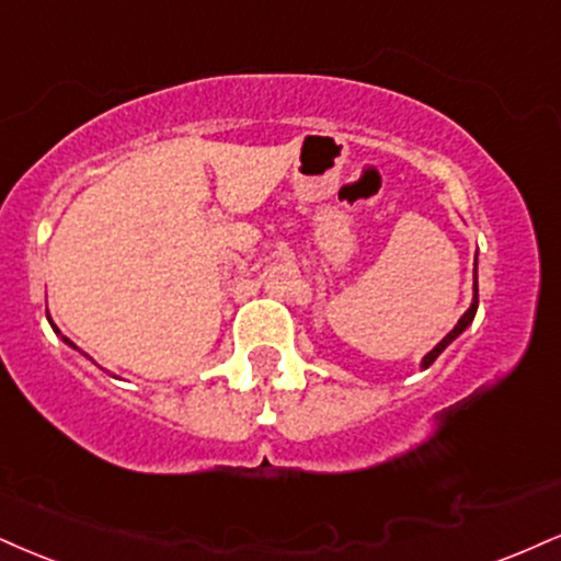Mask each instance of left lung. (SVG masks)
I'll list each match as a JSON object with an SVG mask.
<instances>
[{
	"instance_id": "1",
	"label": "left lung",
	"mask_w": 561,
	"mask_h": 561,
	"mask_svg": "<svg viewBox=\"0 0 561 561\" xmlns=\"http://www.w3.org/2000/svg\"><path fill=\"white\" fill-rule=\"evenodd\" d=\"M476 310H478V282H476V298H473V306H470L468 310H465V316H462V319H460V321H457V327H455V329H451V332H449L447 336H444V340H442V342H438V345H436L434 350H431V353H428L426 357H423V363H421V366H423V368H428V366H431V363H434V360H436V357H438V355H442V353H444V350H447V347L451 345V342H455V340H457V336H460V334L465 332V329H468V327H470V321H473V319H476Z\"/></svg>"
}]
</instances>
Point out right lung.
<instances>
[{"label": "right lung", "instance_id": "add662e5", "mask_svg": "<svg viewBox=\"0 0 561 561\" xmlns=\"http://www.w3.org/2000/svg\"><path fill=\"white\" fill-rule=\"evenodd\" d=\"M46 316H49V313H46ZM51 327H54V323H51ZM54 332H57V329H54ZM62 340L67 342V345H70V347H76V345H72V342L70 340H67V336H62Z\"/></svg>", "mask_w": 561, "mask_h": 561}]
</instances>
